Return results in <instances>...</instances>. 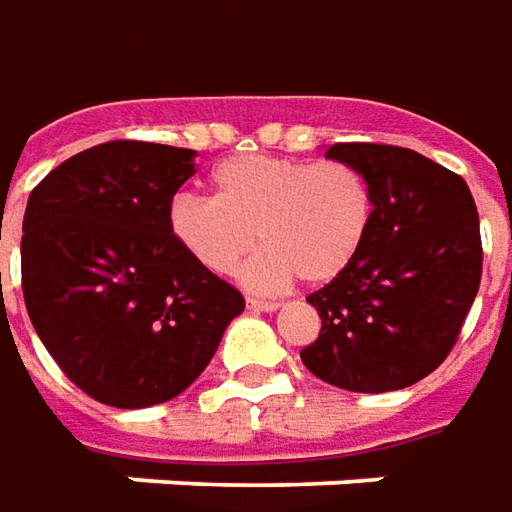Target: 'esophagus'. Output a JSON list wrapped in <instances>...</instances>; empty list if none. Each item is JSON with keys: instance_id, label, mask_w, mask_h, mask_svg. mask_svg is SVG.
<instances>
[{"instance_id": "34e87169", "label": "esophagus", "mask_w": 512, "mask_h": 512, "mask_svg": "<svg viewBox=\"0 0 512 512\" xmlns=\"http://www.w3.org/2000/svg\"><path fill=\"white\" fill-rule=\"evenodd\" d=\"M246 308H249V311H257V314H271V311H277V308H280V302L255 300V297H249V300H246Z\"/></svg>"}]
</instances>
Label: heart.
<instances>
[{
    "instance_id": "obj_1",
    "label": "heart",
    "mask_w": 512,
    "mask_h": 512,
    "mask_svg": "<svg viewBox=\"0 0 512 512\" xmlns=\"http://www.w3.org/2000/svg\"><path fill=\"white\" fill-rule=\"evenodd\" d=\"M168 227L212 274H232L255 241L266 243L243 271L255 291H280L297 277L325 285L361 255L373 227V190L347 162L243 154L212 170V198H173Z\"/></svg>"
}]
</instances>
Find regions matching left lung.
I'll return each instance as SVG.
<instances>
[{"label":"left lung","instance_id":"8db88e82","mask_svg":"<svg viewBox=\"0 0 512 512\" xmlns=\"http://www.w3.org/2000/svg\"><path fill=\"white\" fill-rule=\"evenodd\" d=\"M328 159L373 190L358 260L308 302L322 319L302 364L350 392H392L434 373L460 336L482 280L479 215L462 176L417 151L336 142Z\"/></svg>","mask_w":512,"mask_h":512}]
</instances>
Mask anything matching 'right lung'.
I'll list each match as a JSON object with an SVG mask.
<instances>
[{"mask_svg":"<svg viewBox=\"0 0 512 512\" xmlns=\"http://www.w3.org/2000/svg\"><path fill=\"white\" fill-rule=\"evenodd\" d=\"M196 151L114 139L69 156L27 198L22 291L38 339L89 398L142 409L176 398L246 308L170 235Z\"/></svg>","mask_w":512,"mask_h":512,"instance_id":"right-lung-1","label":"right lung"}]
</instances>
